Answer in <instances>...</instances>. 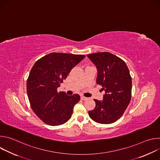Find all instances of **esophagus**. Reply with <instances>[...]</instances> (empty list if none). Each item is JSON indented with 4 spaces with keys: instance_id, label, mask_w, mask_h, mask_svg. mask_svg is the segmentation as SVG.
<instances>
[{
    "instance_id": "esophagus-1",
    "label": "esophagus",
    "mask_w": 160,
    "mask_h": 160,
    "mask_svg": "<svg viewBox=\"0 0 160 160\" xmlns=\"http://www.w3.org/2000/svg\"><path fill=\"white\" fill-rule=\"evenodd\" d=\"M88 98H86V97H84V96H81V99L82 100H83V101H85V100H87Z\"/></svg>"
}]
</instances>
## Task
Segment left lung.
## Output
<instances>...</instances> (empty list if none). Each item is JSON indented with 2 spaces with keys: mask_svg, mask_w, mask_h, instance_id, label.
<instances>
[{
  "mask_svg": "<svg viewBox=\"0 0 160 160\" xmlns=\"http://www.w3.org/2000/svg\"><path fill=\"white\" fill-rule=\"evenodd\" d=\"M96 66V83L105 91L102 101L94 99L96 107L88 115L97 123L109 124L122 117L132 97V78L123 60L108 52L87 55Z\"/></svg>",
  "mask_w": 160,
  "mask_h": 160,
  "instance_id": "obj_1",
  "label": "left lung"
}]
</instances>
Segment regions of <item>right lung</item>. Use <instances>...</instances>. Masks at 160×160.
Masks as SVG:
<instances>
[{
    "mask_svg": "<svg viewBox=\"0 0 160 160\" xmlns=\"http://www.w3.org/2000/svg\"><path fill=\"white\" fill-rule=\"evenodd\" d=\"M85 57L52 52L33 66L27 82V94L32 109L45 123L61 125L70 119L80 96L77 94L68 96L64 92H58L57 88Z\"/></svg>",
    "mask_w": 160,
    "mask_h": 160,
    "instance_id": "right-lung-1",
    "label": "right lung"
}]
</instances>
